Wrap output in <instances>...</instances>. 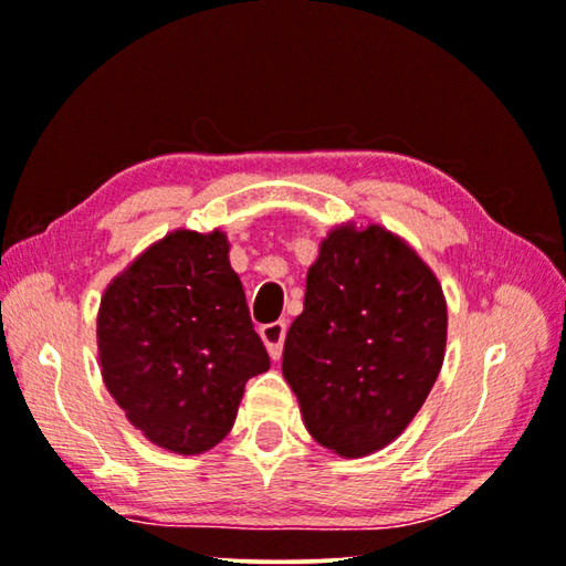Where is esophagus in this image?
<instances>
[{"label": "esophagus", "mask_w": 566, "mask_h": 566, "mask_svg": "<svg viewBox=\"0 0 566 566\" xmlns=\"http://www.w3.org/2000/svg\"><path fill=\"white\" fill-rule=\"evenodd\" d=\"M261 340H264L269 356H272L274 360H280L282 356V348H284V337H286V323L284 319H280V323H269L259 331Z\"/></svg>", "instance_id": "obj_1"}]
</instances>
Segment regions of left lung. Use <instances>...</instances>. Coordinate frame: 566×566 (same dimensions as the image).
I'll return each mask as SVG.
<instances>
[{
    "instance_id": "left-lung-1",
    "label": "left lung",
    "mask_w": 566,
    "mask_h": 566,
    "mask_svg": "<svg viewBox=\"0 0 566 566\" xmlns=\"http://www.w3.org/2000/svg\"><path fill=\"white\" fill-rule=\"evenodd\" d=\"M442 286L381 226H337L307 272L305 310L286 333L282 374L307 432L340 458L399 437L440 376Z\"/></svg>"
}]
</instances>
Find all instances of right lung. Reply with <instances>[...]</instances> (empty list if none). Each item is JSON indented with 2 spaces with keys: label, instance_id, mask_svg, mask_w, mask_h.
<instances>
[{
  "label": "right lung",
  "instance_id": "add662e5",
  "mask_svg": "<svg viewBox=\"0 0 566 566\" xmlns=\"http://www.w3.org/2000/svg\"><path fill=\"white\" fill-rule=\"evenodd\" d=\"M98 360L126 419L165 450L200 454L231 432L243 386L269 370L221 231H172L106 286Z\"/></svg>",
  "mask_w": 566,
  "mask_h": 566
}]
</instances>
